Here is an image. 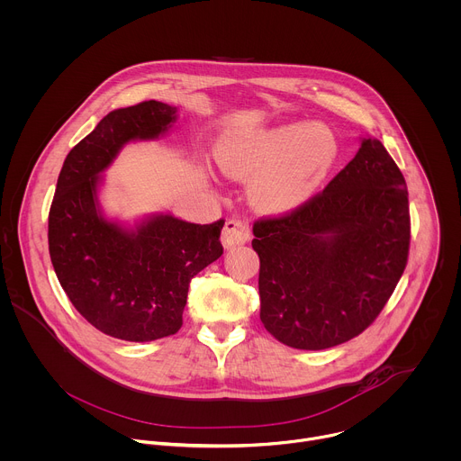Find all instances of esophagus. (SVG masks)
Here are the masks:
<instances>
[{"mask_svg":"<svg viewBox=\"0 0 461 461\" xmlns=\"http://www.w3.org/2000/svg\"><path fill=\"white\" fill-rule=\"evenodd\" d=\"M221 239H222L224 248H228V249L249 242V239H251L249 222L244 221V219H240V217L230 219V221L224 224L222 237H221Z\"/></svg>","mask_w":461,"mask_h":461,"instance_id":"1","label":"esophagus"}]
</instances>
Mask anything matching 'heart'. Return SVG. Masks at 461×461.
<instances>
[{"label": "heart", "instance_id": "heart-1", "mask_svg": "<svg viewBox=\"0 0 461 461\" xmlns=\"http://www.w3.org/2000/svg\"><path fill=\"white\" fill-rule=\"evenodd\" d=\"M336 158V140L321 125H282L228 145L219 154L221 168L233 177L258 176L257 204L285 212L303 203Z\"/></svg>", "mask_w": 461, "mask_h": 461}]
</instances>
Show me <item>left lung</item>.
<instances>
[{
  "label": "left lung",
  "instance_id": "1",
  "mask_svg": "<svg viewBox=\"0 0 461 461\" xmlns=\"http://www.w3.org/2000/svg\"><path fill=\"white\" fill-rule=\"evenodd\" d=\"M260 320L280 343L323 350L365 332L410 255L406 179L377 138L300 206L253 222Z\"/></svg>",
  "mask_w": 461,
  "mask_h": 461
}]
</instances>
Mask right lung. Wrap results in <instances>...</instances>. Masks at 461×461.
Masks as SVG:
<instances>
[{"instance_id":"obj_1","label":"right lung","mask_w":461,"mask_h":461,"mask_svg":"<svg viewBox=\"0 0 461 461\" xmlns=\"http://www.w3.org/2000/svg\"><path fill=\"white\" fill-rule=\"evenodd\" d=\"M176 107L145 100L104 116L66 156L48 215V249L73 307L100 332L154 341L183 325L190 280L222 255L224 219L154 217L123 231L96 210L98 174L131 140L156 138Z\"/></svg>"}]
</instances>
